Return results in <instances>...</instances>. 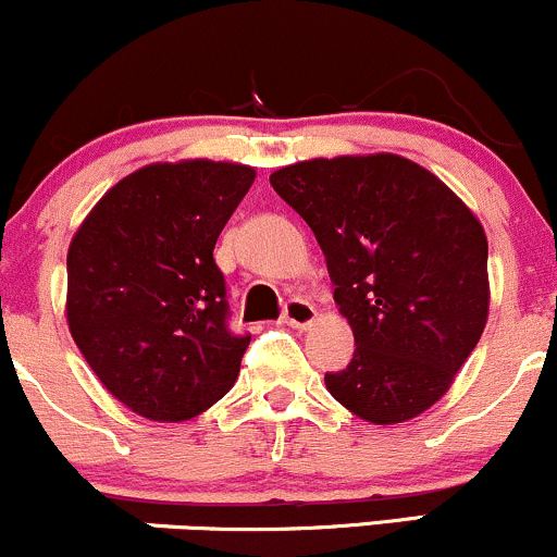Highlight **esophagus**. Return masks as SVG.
I'll use <instances>...</instances> for the list:
<instances>
[{"label": "esophagus", "instance_id": "esophagus-1", "mask_svg": "<svg viewBox=\"0 0 557 557\" xmlns=\"http://www.w3.org/2000/svg\"><path fill=\"white\" fill-rule=\"evenodd\" d=\"M281 318H284V323H289V326L308 329L310 323L318 318V312H315V308H312V302H308V299L289 297L284 302V308H281Z\"/></svg>", "mask_w": 557, "mask_h": 557}]
</instances>
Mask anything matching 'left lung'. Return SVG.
I'll return each mask as SVG.
<instances>
[{
	"label": "left lung",
	"instance_id": "1",
	"mask_svg": "<svg viewBox=\"0 0 557 557\" xmlns=\"http://www.w3.org/2000/svg\"><path fill=\"white\" fill-rule=\"evenodd\" d=\"M326 255L355 355L326 373L371 423L429 410L479 345L490 310L486 236L434 173L397 154L305 160L271 176Z\"/></svg>",
	"mask_w": 557,
	"mask_h": 557
}]
</instances>
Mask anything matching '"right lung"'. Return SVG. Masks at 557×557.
<instances>
[{
  "label": "right lung",
  "instance_id": "obj_1",
  "mask_svg": "<svg viewBox=\"0 0 557 557\" xmlns=\"http://www.w3.org/2000/svg\"><path fill=\"white\" fill-rule=\"evenodd\" d=\"M255 181L234 162H158L97 202L67 249V326L91 371L134 413L176 423L234 386V334L212 249Z\"/></svg>",
  "mask_w": 557,
  "mask_h": 557
}]
</instances>
